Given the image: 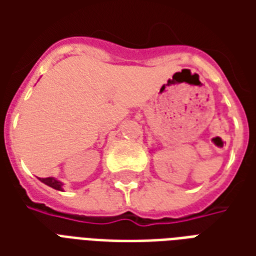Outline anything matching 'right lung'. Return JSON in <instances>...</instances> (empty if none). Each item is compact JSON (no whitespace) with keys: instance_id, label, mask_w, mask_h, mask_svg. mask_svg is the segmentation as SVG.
<instances>
[{"instance_id":"add662e5","label":"right lung","mask_w":256,"mask_h":256,"mask_svg":"<svg viewBox=\"0 0 256 256\" xmlns=\"http://www.w3.org/2000/svg\"><path fill=\"white\" fill-rule=\"evenodd\" d=\"M40 181L44 182L48 186H50V188L56 189V190H63V182L62 181H58L54 177H48V178H40Z\"/></svg>"}]
</instances>
